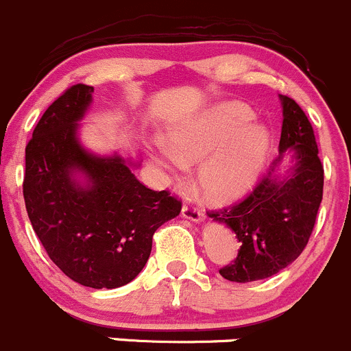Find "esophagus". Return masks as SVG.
I'll return each instance as SVG.
<instances>
[{
	"instance_id": "34e87169",
	"label": "esophagus",
	"mask_w": 351,
	"mask_h": 351,
	"mask_svg": "<svg viewBox=\"0 0 351 351\" xmlns=\"http://www.w3.org/2000/svg\"><path fill=\"white\" fill-rule=\"evenodd\" d=\"M182 217L187 218V220L194 221V223H201V221L204 220L203 211H199L197 208H194L193 204H189V203L182 204Z\"/></svg>"
}]
</instances>
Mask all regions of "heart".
Wrapping results in <instances>:
<instances>
[{
    "label": "heart",
    "instance_id": "obj_1",
    "mask_svg": "<svg viewBox=\"0 0 351 351\" xmlns=\"http://www.w3.org/2000/svg\"><path fill=\"white\" fill-rule=\"evenodd\" d=\"M155 138L150 157L172 179H180L187 165L197 167V186L213 201H232L254 186L268 160L271 136L252 110L241 102L210 107L167 133Z\"/></svg>",
    "mask_w": 351,
    "mask_h": 351
}]
</instances>
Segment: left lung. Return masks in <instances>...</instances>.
Wrapping results in <instances>:
<instances>
[{"mask_svg": "<svg viewBox=\"0 0 351 351\" xmlns=\"http://www.w3.org/2000/svg\"><path fill=\"white\" fill-rule=\"evenodd\" d=\"M278 97L280 155L269 172L242 203L208 213L241 242L234 265L220 269L228 282L265 280L292 265L307 245L322 199L324 169L311 123L295 100Z\"/></svg>", "mask_w": 351, "mask_h": 351, "instance_id": "left-lung-1", "label": "left lung"}]
</instances>
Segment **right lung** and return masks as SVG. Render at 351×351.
<instances>
[{
	"label": "right lung",
	"mask_w": 351,
	"mask_h": 351,
	"mask_svg": "<svg viewBox=\"0 0 351 351\" xmlns=\"http://www.w3.org/2000/svg\"><path fill=\"white\" fill-rule=\"evenodd\" d=\"M92 93L71 86L40 117L25 148L23 197L34 232L68 278L117 289L140 275L155 230L180 213V203L136 179L138 158L82 143Z\"/></svg>",
	"instance_id": "obj_1"
}]
</instances>
